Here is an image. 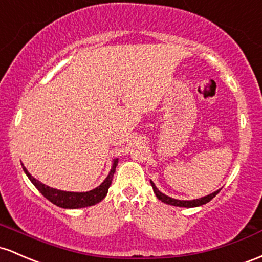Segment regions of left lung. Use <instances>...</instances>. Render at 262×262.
Masks as SVG:
<instances>
[{"mask_svg":"<svg viewBox=\"0 0 262 262\" xmlns=\"http://www.w3.org/2000/svg\"><path fill=\"white\" fill-rule=\"evenodd\" d=\"M150 184L151 186H153V190H154V194L155 196L158 198L159 200H162L163 203L168 204V205H174V206H180V208H196V206H200V205H204V204L209 203L212 198H215L217 195V192L220 191L216 190L214 192H211V194L206 195V196H203V198H199V199H194V200H179V199H174V198H170L168 196V195L163 194L162 191L159 190V189L155 186V184L151 182L150 180Z\"/></svg>","mask_w":262,"mask_h":262,"instance_id":"obj_1","label":"left lung"}]
</instances>
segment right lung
Masks as SVG:
<instances>
[{
    "mask_svg": "<svg viewBox=\"0 0 262 262\" xmlns=\"http://www.w3.org/2000/svg\"><path fill=\"white\" fill-rule=\"evenodd\" d=\"M118 165V158L113 160L112 164V169L109 171L108 177L105 178L104 182L100 185L97 186L93 190H89L85 192H74V191H63L58 190V189L51 188V186L45 185L39 180H37L36 178H33L32 175L28 173L27 169L25 168L24 164H22V168L26 175L28 177V179L32 182V184L38 189V191L41 192L46 199H48L51 203H53L54 205L59 206L63 209H79V208H87V206H92L98 204L99 201H102L107 195L109 186H111L112 180H113V175L116 173V168Z\"/></svg>",
    "mask_w": 262,
    "mask_h": 262,
    "instance_id": "obj_1",
    "label": "right lung"
}]
</instances>
